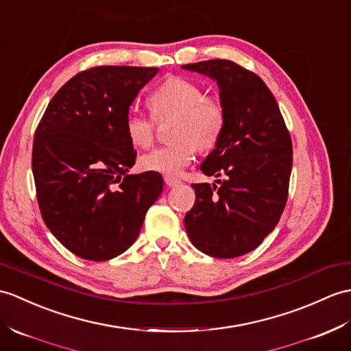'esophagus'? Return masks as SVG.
I'll use <instances>...</instances> for the list:
<instances>
[{
	"label": "esophagus",
	"mask_w": 351,
	"mask_h": 351,
	"mask_svg": "<svg viewBox=\"0 0 351 351\" xmlns=\"http://www.w3.org/2000/svg\"><path fill=\"white\" fill-rule=\"evenodd\" d=\"M165 182H166L167 186H176V185L181 184V179H178L175 176H170V175H166L165 176Z\"/></svg>",
	"instance_id": "1"
}]
</instances>
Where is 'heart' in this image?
<instances>
[{
	"mask_svg": "<svg viewBox=\"0 0 351 351\" xmlns=\"http://www.w3.org/2000/svg\"><path fill=\"white\" fill-rule=\"evenodd\" d=\"M152 118L130 109L124 128L128 141L148 148L156 138V121L175 118L170 137L175 142L143 154L138 165L146 172L178 175L194 160L197 148L217 145L226 125V109L215 95L205 94L199 84L185 77H170L151 93L148 99Z\"/></svg>",
	"mask_w": 351,
	"mask_h": 351,
	"instance_id": "b5f03b06",
	"label": "heart"
}]
</instances>
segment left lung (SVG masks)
<instances>
[{
  "mask_svg": "<svg viewBox=\"0 0 351 351\" xmlns=\"http://www.w3.org/2000/svg\"><path fill=\"white\" fill-rule=\"evenodd\" d=\"M217 80L226 125L202 162L218 184H193L184 224L193 245L217 258L256 250L278 224L289 197L291 137L275 97L256 73L229 60L182 65Z\"/></svg>",
  "mask_w": 351,
  "mask_h": 351,
  "instance_id": "1",
  "label": "left lung"
}]
</instances>
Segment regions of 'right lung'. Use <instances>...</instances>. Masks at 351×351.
I'll return each mask as SVG.
<instances>
[{"mask_svg":"<svg viewBox=\"0 0 351 351\" xmlns=\"http://www.w3.org/2000/svg\"><path fill=\"white\" fill-rule=\"evenodd\" d=\"M156 67L97 65L60 88L40 119L32 175L47 229L73 254L103 262L137 239L162 191L157 172L127 175L136 151L125 113Z\"/></svg>","mask_w":351,"mask_h":351,"instance_id":"right-lung-1","label":"right lung"}]
</instances>
